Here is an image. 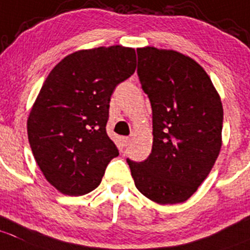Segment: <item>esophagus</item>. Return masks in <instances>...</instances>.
I'll list each match as a JSON object with an SVG mask.
<instances>
[{"label":"esophagus","mask_w":250,"mask_h":250,"mask_svg":"<svg viewBox=\"0 0 250 250\" xmlns=\"http://www.w3.org/2000/svg\"><path fill=\"white\" fill-rule=\"evenodd\" d=\"M121 142H122L123 146H127L130 143V138L129 137H121Z\"/></svg>","instance_id":"34e87169"}]
</instances>
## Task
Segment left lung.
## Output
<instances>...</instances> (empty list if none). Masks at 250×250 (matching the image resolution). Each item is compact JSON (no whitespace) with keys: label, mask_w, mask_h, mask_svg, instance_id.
Here are the masks:
<instances>
[{"label":"left lung","mask_w":250,"mask_h":250,"mask_svg":"<svg viewBox=\"0 0 250 250\" xmlns=\"http://www.w3.org/2000/svg\"><path fill=\"white\" fill-rule=\"evenodd\" d=\"M138 76L153 109L148 159H127L136 188L159 205L185 202L208 176L222 146L223 107L208 74L192 58L144 46Z\"/></svg>","instance_id":"1"}]
</instances>
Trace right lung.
I'll return each instance as SVG.
<instances>
[{
  "instance_id": "add662e5",
  "label": "right lung",
  "mask_w": 250,
  "mask_h": 250,
  "mask_svg": "<svg viewBox=\"0 0 250 250\" xmlns=\"http://www.w3.org/2000/svg\"><path fill=\"white\" fill-rule=\"evenodd\" d=\"M136 50L83 49L49 72L27 121L28 141L46 181L81 196L100 185L118 150L106 133L111 95L136 71Z\"/></svg>"
}]
</instances>
